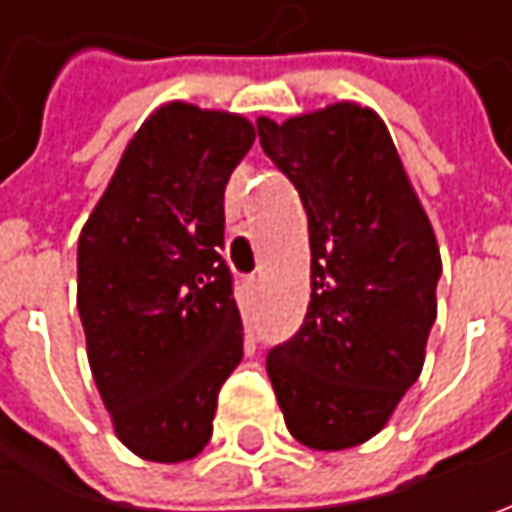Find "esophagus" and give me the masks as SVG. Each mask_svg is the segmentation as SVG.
Returning a JSON list of instances; mask_svg holds the SVG:
<instances>
[{"mask_svg":"<svg viewBox=\"0 0 512 512\" xmlns=\"http://www.w3.org/2000/svg\"><path fill=\"white\" fill-rule=\"evenodd\" d=\"M245 285H247V290H259V285H262V276H259V273H253V276H247Z\"/></svg>","mask_w":512,"mask_h":512,"instance_id":"obj_1","label":"esophagus"}]
</instances>
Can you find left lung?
<instances>
[{"instance_id": "1", "label": "left lung", "mask_w": 512, "mask_h": 512, "mask_svg": "<svg viewBox=\"0 0 512 512\" xmlns=\"http://www.w3.org/2000/svg\"><path fill=\"white\" fill-rule=\"evenodd\" d=\"M256 130L299 190L310 230L305 322L267 353V376L296 442L356 447L382 430L422 373L439 245L370 108L339 102L285 125L262 116Z\"/></svg>"}]
</instances>
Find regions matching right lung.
Instances as JSON below:
<instances>
[{
  "instance_id": "right-lung-1",
  "label": "right lung",
  "mask_w": 512,
  "mask_h": 512,
  "mask_svg": "<svg viewBox=\"0 0 512 512\" xmlns=\"http://www.w3.org/2000/svg\"><path fill=\"white\" fill-rule=\"evenodd\" d=\"M253 125L185 102L130 139L79 236V319L116 436L148 462L202 453L242 362L225 247V185Z\"/></svg>"
}]
</instances>
